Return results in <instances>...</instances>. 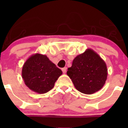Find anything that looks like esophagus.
Masks as SVG:
<instances>
[{
  "instance_id": "obj_1",
  "label": "esophagus",
  "mask_w": 128,
  "mask_h": 128,
  "mask_svg": "<svg viewBox=\"0 0 128 128\" xmlns=\"http://www.w3.org/2000/svg\"><path fill=\"white\" fill-rule=\"evenodd\" d=\"M62 71L63 73L65 74L66 72V71H67V68H62Z\"/></svg>"
}]
</instances>
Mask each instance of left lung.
<instances>
[{
  "label": "left lung",
  "instance_id": "1",
  "mask_svg": "<svg viewBox=\"0 0 128 128\" xmlns=\"http://www.w3.org/2000/svg\"><path fill=\"white\" fill-rule=\"evenodd\" d=\"M67 74L77 90L90 95L104 87L108 70L101 57L92 49H87L74 58Z\"/></svg>",
  "mask_w": 128,
  "mask_h": 128
}]
</instances>
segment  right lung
<instances>
[{
	"instance_id": "obj_1",
	"label": "right lung",
	"mask_w": 128,
	"mask_h": 128,
	"mask_svg": "<svg viewBox=\"0 0 128 128\" xmlns=\"http://www.w3.org/2000/svg\"><path fill=\"white\" fill-rule=\"evenodd\" d=\"M62 72L46 55L36 53L24 63L22 76L26 86L42 94L51 90Z\"/></svg>"
}]
</instances>
